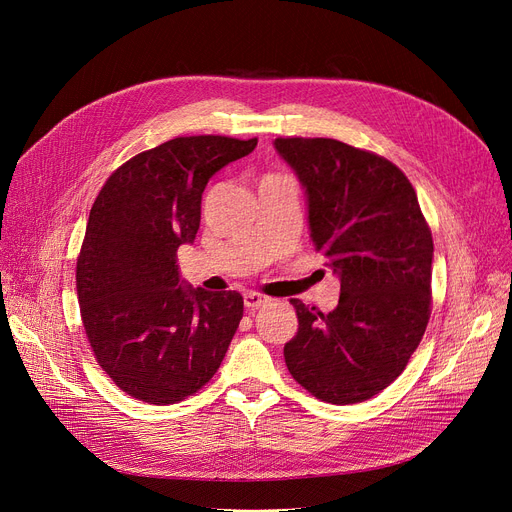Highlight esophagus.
Masks as SVG:
<instances>
[{"label":"esophagus","mask_w":512,"mask_h":512,"mask_svg":"<svg viewBox=\"0 0 512 512\" xmlns=\"http://www.w3.org/2000/svg\"><path fill=\"white\" fill-rule=\"evenodd\" d=\"M272 303L270 297H263V294H257V292H247L245 294V307L249 311H255V309H263Z\"/></svg>","instance_id":"obj_1"}]
</instances>
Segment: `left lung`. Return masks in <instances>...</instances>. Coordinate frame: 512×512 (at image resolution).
Returning a JSON list of instances; mask_svg holds the SVG:
<instances>
[{
  "label": "left lung",
  "instance_id": "obj_1",
  "mask_svg": "<svg viewBox=\"0 0 512 512\" xmlns=\"http://www.w3.org/2000/svg\"><path fill=\"white\" fill-rule=\"evenodd\" d=\"M297 174L309 236L340 278L336 309L292 299L290 375L332 405H355L405 371L429 319L434 240L415 188L388 159L334 139H276Z\"/></svg>",
  "mask_w": 512,
  "mask_h": 512
}]
</instances>
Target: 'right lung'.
Masks as SVG:
<instances>
[{
    "label": "right lung",
    "mask_w": 512,
    "mask_h": 512,
    "mask_svg": "<svg viewBox=\"0 0 512 512\" xmlns=\"http://www.w3.org/2000/svg\"><path fill=\"white\" fill-rule=\"evenodd\" d=\"M257 139L178 137L134 155L103 184L76 263L83 326L101 369L149 405L203 388L242 319L236 290L193 288L178 247L193 245L209 178Z\"/></svg>",
    "instance_id": "1"
}]
</instances>
